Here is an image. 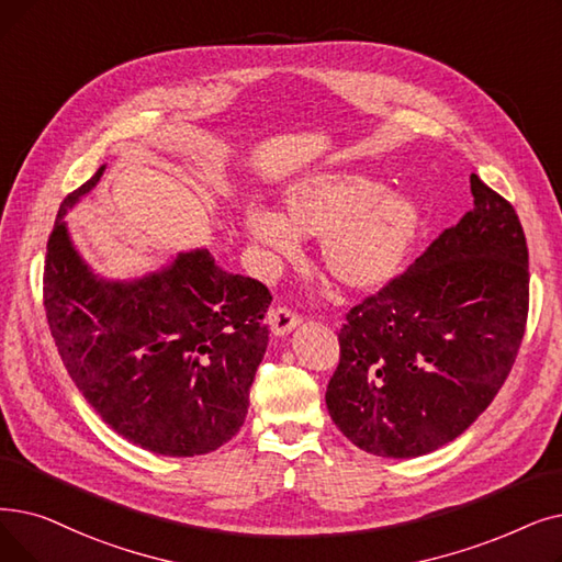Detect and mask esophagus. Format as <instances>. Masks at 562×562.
Wrapping results in <instances>:
<instances>
[{
    "mask_svg": "<svg viewBox=\"0 0 562 562\" xmlns=\"http://www.w3.org/2000/svg\"><path fill=\"white\" fill-rule=\"evenodd\" d=\"M303 322V316L289 307H276L268 312V324H271L276 335H286L291 328H296Z\"/></svg>",
    "mask_w": 562,
    "mask_h": 562,
    "instance_id": "obj_1",
    "label": "esophagus"
}]
</instances>
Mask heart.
Masks as SVG:
<instances>
[{
	"label": "heart",
	"mask_w": 562,
	"mask_h": 562,
	"mask_svg": "<svg viewBox=\"0 0 562 562\" xmlns=\"http://www.w3.org/2000/svg\"><path fill=\"white\" fill-rule=\"evenodd\" d=\"M284 215L250 204L248 236L268 257H291L301 236H319L326 273L347 289H374L404 263L420 227L408 194L364 175H319L286 190Z\"/></svg>",
	"instance_id": "b5f03b06"
}]
</instances>
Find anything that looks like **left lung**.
Returning <instances> with one entry per match:
<instances>
[{"label": "left lung", "mask_w": 562, "mask_h": 562, "mask_svg": "<svg viewBox=\"0 0 562 562\" xmlns=\"http://www.w3.org/2000/svg\"><path fill=\"white\" fill-rule=\"evenodd\" d=\"M473 209L341 324L333 423L379 457H420L467 431L517 360L528 322L519 215L471 175Z\"/></svg>", "instance_id": "left-lung-1"}]
</instances>
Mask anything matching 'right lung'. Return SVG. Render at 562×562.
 I'll return each mask as SVG.
<instances>
[{
  "label": "right lung",
  "instance_id": "1",
  "mask_svg": "<svg viewBox=\"0 0 562 562\" xmlns=\"http://www.w3.org/2000/svg\"><path fill=\"white\" fill-rule=\"evenodd\" d=\"M103 169L66 194L47 238L43 305L57 351L85 400L131 443L165 457L206 454L246 420L273 296L206 250L137 282L95 278L61 217Z\"/></svg>",
  "mask_w": 562,
  "mask_h": 562
}]
</instances>
